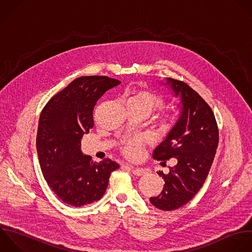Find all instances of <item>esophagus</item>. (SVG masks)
I'll list each match as a JSON object with an SVG mask.
<instances>
[{
  "instance_id": "1",
  "label": "esophagus",
  "mask_w": 252,
  "mask_h": 252,
  "mask_svg": "<svg viewBox=\"0 0 252 252\" xmlns=\"http://www.w3.org/2000/svg\"><path fill=\"white\" fill-rule=\"evenodd\" d=\"M126 166H128V167H130V169H131V171H132V173L134 174V175H137V176H141V175H143L145 172H146V170L144 169V168H141V167H135V166H133V165H129V164H125Z\"/></svg>"
}]
</instances>
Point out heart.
<instances>
[{"instance_id": "b5f03b06", "label": "heart", "mask_w": 252, "mask_h": 252, "mask_svg": "<svg viewBox=\"0 0 252 252\" xmlns=\"http://www.w3.org/2000/svg\"><path fill=\"white\" fill-rule=\"evenodd\" d=\"M163 99L157 94L148 90H135L129 93L127 97V107L136 108L147 112L149 115L157 109L163 106ZM176 118L172 114L163 115L158 122V130L162 135H166L175 125ZM144 148V138L142 136H134L121 147L122 153L129 158H138Z\"/></svg>"}]
</instances>
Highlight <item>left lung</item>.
<instances>
[{
	"instance_id": "1",
	"label": "left lung",
	"mask_w": 252,
	"mask_h": 252,
	"mask_svg": "<svg viewBox=\"0 0 252 252\" xmlns=\"http://www.w3.org/2000/svg\"><path fill=\"white\" fill-rule=\"evenodd\" d=\"M175 96L180 97V115L165 139L156 148L153 158L163 161L176 159L169 172H158L164 179L158 196L151 203L159 210L172 211L188 203L203 186L219 143L215 115L208 103L187 84L165 79Z\"/></svg>"
}]
</instances>
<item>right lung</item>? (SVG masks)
<instances>
[{
  "mask_svg": "<svg viewBox=\"0 0 252 252\" xmlns=\"http://www.w3.org/2000/svg\"><path fill=\"white\" fill-rule=\"evenodd\" d=\"M119 84L104 76L80 77L41 111L36 136L40 167L49 187L68 205L81 207L98 201L111 172L119 167L110 158L95 162L81 150L84 134L94 127L96 101Z\"/></svg>",
  "mask_w": 252,
  "mask_h": 252,
  "instance_id": "obj_1",
  "label": "right lung"
}]
</instances>
